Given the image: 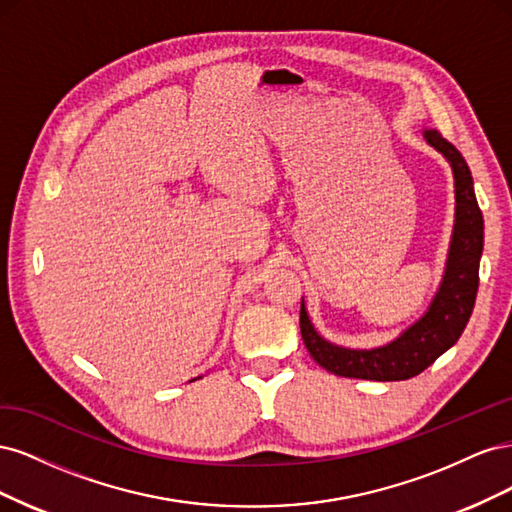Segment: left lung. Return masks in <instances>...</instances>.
I'll use <instances>...</instances> for the list:
<instances>
[{
  "instance_id": "1",
  "label": "left lung",
  "mask_w": 512,
  "mask_h": 512,
  "mask_svg": "<svg viewBox=\"0 0 512 512\" xmlns=\"http://www.w3.org/2000/svg\"><path fill=\"white\" fill-rule=\"evenodd\" d=\"M425 138L431 147L444 153L455 175V230L444 280L427 314L395 342L374 350H350L329 344L316 333L301 303L303 344L312 359L335 376L378 382L414 378L457 342L472 316L483 254V213L476 203L472 173L457 147L438 130H427Z\"/></svg>"
}]
</instances>
